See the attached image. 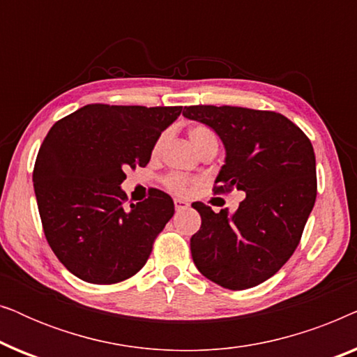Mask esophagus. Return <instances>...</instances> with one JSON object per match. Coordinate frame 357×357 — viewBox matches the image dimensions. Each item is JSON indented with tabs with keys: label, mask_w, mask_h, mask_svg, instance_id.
<instances>
[{
	"label": "esophagus",
	"mask_w": 357,
	"mask_h": 357,
	"mask_svg": "<svg viewBox=\"0 0 357 357\" xmlns=\"http://www.w3.org/2000/svg\"><path fill=\"white\" fill-rule=\"evenodd\" d=\"M174 204H175V209H177V211H182V209L188 208V203L183 202V199H178V198L174 199Z\"/></svg>",
	"instance_id": "34e87169"
}]
</instances>
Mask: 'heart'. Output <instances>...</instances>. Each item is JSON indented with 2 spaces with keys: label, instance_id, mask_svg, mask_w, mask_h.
Masks as SVG:
<instances>
[{
  "label": "heart",
  "instance_id": "b5f03b06",
  "mask_svg": "<svg viewBox=\"0 0 357 357\" xmlns=\"http://www.w3.org/2000/svg\"><path fill=\"white\" fill-rule=\"evenodd\" d=\"M188 138L192 141L193 148L198 151V153H202L203 149H206L208 146H218V138L216 135H214V131L211 128H208V126L204 125H195L190 128L188 131ZM165 139H167V133H162L159 136L158 139H155V143L153 146V154L158 155L160 151L164 148V143ZM195 185L193 180H188L187 177H183V175H169L167 178H165V187L169 190H172L175 193H188L190 188H192Z\"/></svg>",
  "mask_w": 357,
  "mask_h": 357
}]
</instances>
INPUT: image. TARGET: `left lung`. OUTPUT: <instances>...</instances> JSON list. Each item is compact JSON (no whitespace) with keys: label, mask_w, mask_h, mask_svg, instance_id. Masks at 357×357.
I'll use <instances>...</instances> for the list:
<instances>
[{"label":"left lung","mask_w":357,"mask_h":357,"mask_svg":"<svg viewBox=\"0 0 357 357\" xmlns=\"http://www.w3.org/2000/svg\"><path fill=\"white\" fill-rule=\"evenodd\" d=\"M183 116L213 128L226 148L214 193L245 192L234 214L192 204L202 216V227L190 238L195 265L226 289L261 284L294 253L315 204L310 139L276 112L192 105Z\"/></svg>","instance_id":"obj_1"}]
</instances>
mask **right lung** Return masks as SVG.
Segmentation results:
<instances>
[{"instance_id": "1", "label": "right lung", "mask_w": 357, "mask_h": 357, "mask_svg": "<svg viewBox=\"0 0 357 357\" xmlns=\"http://www.w3.org/2000/svg\"><path fill=\"white\" fill-rule=\"evenodd\" d=\"M182 107L91 104L58 120L38 149L33 190L58 260L92 284H115L146 265L174 202L158 188L125 208V169L146 167Z\"/></svg>"}]
</instances>
